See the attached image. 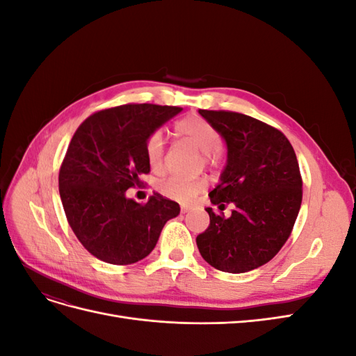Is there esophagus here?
<instances>
[{"mask_svg":"<svg viewBox=\"0 0 356 356\" xmlns=\"http://www.w3.org/2000/svg\"><path fill=\"white\" fill-rule=\"evenodd\" d=\"M188 209H190V207H187V204H182V207H181V212H182V213L188 212Z\"/></svg>","mask_w":356,"mask_h":356,"instance_id":"obj_1","label":"esophagus"}]
</instances>
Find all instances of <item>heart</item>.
Returning a JSON list of instances; mask_svg holds the SVG:
<instances>
[{"instance_id": "1", "label": "heart", "mask_w": 356, "mask_h": 356, "mask_svg": "<svg viewBox=\"0 0 356 356\" xmlns=\"http://www.w3.org/2000/svg\"><path fill=\"white\" fill-rule=\"evenodd\" d=\"M174 135L199 148L202 152V159L208 166H217L221 163V134L207 118L196 114L181 118L174 124ZM163 138L159 132H154L147 138L145 159L153 170H159L163 166ZM204 187H207V179L204 178H186L174 175L160 182L159 191L172 200L188 203L200 191H203Z\"/></svg>"}]
</instances>
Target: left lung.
I'll return each mask as SVG.
<instances>
[{
	"label": "left lung",
	"instance_id": "1",
	"mask_svg": "<svg viewBox=\"0 0 356 356\" xmlns=\"http://www.w3.org/2000/svg\"><path fill=\"white\" fill-rule=\"evenodd\" d=\"M227 144V165L209 197L230 217L209 213L196 238L204 261L221 272L245 273L270 261L293 232L303 197L294 148L279 129L234 111L199 110Z\"/></svg>",
	"mask_w": 356,
	"mask_h": 356
}]
</instances>
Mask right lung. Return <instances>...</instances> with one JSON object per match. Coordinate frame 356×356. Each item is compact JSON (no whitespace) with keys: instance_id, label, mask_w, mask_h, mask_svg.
I'll use <instances>...</instances> for the list:
<instances>
[{"instance_id":"1","label":"right lung","mask_w":356,"mask_h":356,"mask_svg":"<svg viewBox=\"0 0 356 356\" xmlns=\"http://www.w3.org/2000/svg\"><path fill=\"white\" fill-rule=\"evenodd\" d=\"M179 106L126 104L96 111L75 131L59 169V195L80 243L101 261L126 266L154 250L179 204L159 193L145 203L126 197L148 174L145 141Z\"/></svg>"}]
</instances>
